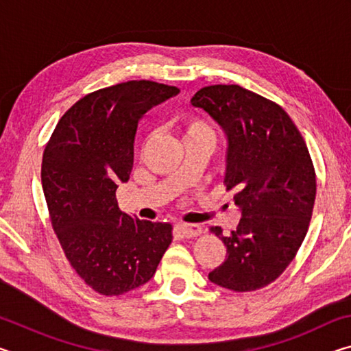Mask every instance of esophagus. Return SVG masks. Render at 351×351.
<instances>
[{
  "label": "esophagus",
  "instance_id": "1",
  "mask_svg": "<svg viewBox=\"0 0 351 351\" xmlns=\"http://www.w3.org/2000/svg\"><path fill=\"white\" fill-rule=\"evenodd\" d=\"M176 229L180 230V234L182 237H186V239H192V237H198L201 235V226L198 224H189V223H182V224H178Z\"/></svg>",
  "mask_w": 351,
  "mask_h": 351
}]
</instances>
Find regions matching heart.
<instances>
[{
	"instance_id": "b5f03b06",
	"label": "heart",
	"mask_w": 351,
	"mask_h": 351,
	"mask_svg": "<svg viewBox=\"0 0 351 351\" xmlns=\"http://www.w3.org/2000/svg\"><path fill=\"white\" fill-rule=\"evenodd\" d=\"M181 132L184 141L199 139L213 144V132L204 119L197 116H187L181 122Z\"/></svg>"
}]
</instances>
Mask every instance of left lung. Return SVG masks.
<instances>
[{"label":"left lung","instance_id":"obj_1","mask_svg":"<svg viewBox=\"0 0 351 351\" xmlns=\"http://www.w3.org/2000/svg\"><path fill=\"white\" fill-rule=\"evenodd\" d=\"M228 138L224 182L241 212L223 240L228 254L209 280L237 293L266 287L287 269L308 232L316 173L304 138L282 106L239 85L201 88L190 100Z\"/></svg>","mask_w":351,"mask_h":351}]
</instances>
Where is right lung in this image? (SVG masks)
<instances>
[{
  "mask_svg": "<svg viewBox=\"0 0 351 351\" xmlns=\"http://www.w3.org/2000/svg\"><path fill=\"white\" fill-rule=\"evenodd\" d=\"M180 88L130 80L88 94L58 121L45 148L41 184L52 228L71 266L104 295L147 283L171 243V224L119 209L145 112Z\"/></svg>",
  "mask_w": 351,
  "mask_h": 351,
  "instance_id": "right-lung-1",
  "label": "right lung"
}]
</instances>
